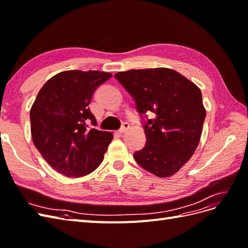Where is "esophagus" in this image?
Segmentation results:
<instances>
[{
  "label": "esophagus",
  "instance_id": "1",
  "mask_svg": "<svg viewBox=\"0 0 248 248\" xmlns=\"http://www.w3.org/2000/svg\"><path fill=\"white\" fill-rule=\"evenodd\" d=\"M129 128V123H127V122H124L123 124H122V126H121V128H120L119 129V133L120 134H122V133H124L127 129H128Z\"/></svg>",
  "mask_w": 248,
  "mask_h": 248
}]
</instances>
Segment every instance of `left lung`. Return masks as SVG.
I'll return each mask as SVG.
<instances>
[{"instance_id": "left-lung-1", "label": "left lung", "mask_w": 248, "mask_h": 248, "mask_svg": "<svg viewBox=\"0 0 248 248\" xmlns=\"http://www.w3.org/2000/svg\"><path fill=\"white\" fill-rule=\"evenodd\" d=\"M115 78L134 99L144 125L147 141L134 159L157 177L174 175L199 145L206 118L201 90L169 68L132 69Z\"/></svg>"}]
</instances>
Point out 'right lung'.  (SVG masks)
<instances>
[{
    "label": "right lung",
    "instance_id": "1",
    "mask_svg": "<svg viewBox=\"0 0 248 248\" xmlns=\"http://www.w3.org/2000/svg\"><path fill=\"white\" fill-rule=\"evenodd\" d=\"M108 72L69 70L40 89L30 111L35 147L49 166L67 177L86 176L103 160L112 134L97 130L89 104Z\"/></svg>",
    "mask_w": 248,
    "mask_h": 248
}]
</instances>
